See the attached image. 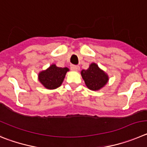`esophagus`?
I'll return each mask as SVG.
<instances>
[{
  "mask_svg": "<svg viewBox=\"0 0 147 147\" xmlns=\"http://www.w3.org/2000/svg\"><path fill=\"white\" fill-rule=\"evenodd\" d=\"M70 68L72 71H78L80 69V67L78 65H72Z\"/></svg>",
  "mask_w": 147,
  "mask_h": 147,
  "instance_id": "34e87169",
  "label": "esophagus"
}]
</instances>
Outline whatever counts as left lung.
Masks as SVG:
<instances>
[{
    "label": "left lung",
    "instance_id": "1",
    "mask_svg": "<svg viewBox=\"0 0 147 147\" xmlns=\"http://www.w3.org/2000/svg\"><path fill=\"white\" fill-rule=\"evenodd\" d=\"M81 75L86 86L93 91L100 89L106 84L108 80L106 74L96 64H91L87 70H82Z\"/></svg>",
    "mask_w": 147,
    "mask_h": 147
}]
</instances>
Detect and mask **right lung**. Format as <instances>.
<instances>
[{
    "label": "right lung",
    "mask_w": 147,
    "mask_h": 147,
    "mask_svg": "<svg viewBox=\"0 0 147 147\" xmlns=\"http://www.w3.org/2000/svg\"><path fill=\"white\" fill-rule=\"evenodd\" d=\"M69 69L67 67H58L53 64L42 71L39 75V80L42 85L48 89H54L61 85L64 77Z\"/></svg>",
    "instance_id": "add662e5"
}]
</instances>
